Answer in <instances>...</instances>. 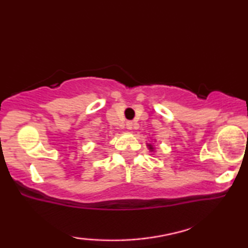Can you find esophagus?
I'll use <instances>...</instances> for the list:
<instances>
[{
  "label": "esophagus",
  "instance_id": "1",
  "mask_svg": "<svg viewBox=\"0 0 248 248\" xmlns=\"http://www.w3.org/2000/svg\"><path fill=\"white\" fill-rule=\"evenodd\" d=\"M133 126H134L133 122H127V123H126V128H127V130H133Z\"/></svg>",
  "mask_w": 248,
  "mask_h": 248
}]
</instances>
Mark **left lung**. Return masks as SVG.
I'll use <instances>...</instances> for the list:
<instances>
[{
  "label": "left lung",
  "instance_id": "8db88e82",
  "mask_svg": "<svg viewBox=\"0 0 248 248\" xmlns=\"http://www.w3.org/2000/svg\"><path fill=\"white\" fill-rule=\"evenodd\" d=\"M147 147H148V149H149V150H150L151 152H154V151H155V144H154V143H148V144H147Z\"/></svg>",
  "mask_w": 248,
  "mask_h": 248
}]
</instances>
